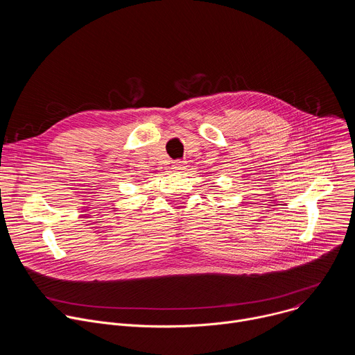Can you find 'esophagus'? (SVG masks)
<instances>
[{"instance_id": "1", "label": "esophagus", "mask_w": 355, "mask_h": 355, "mask_svg": "<svg viewBox=\"0 0 355 355\" xmlns=\"http://www.w3.org/2000/svg\"><path fill=\"white\" fill-rule=\"evenodd\" d=\"M185 168V162H182V160H177V162H174V164H173V170H175V171H181V170H184Z\"/></svg>"}]
</instances>
